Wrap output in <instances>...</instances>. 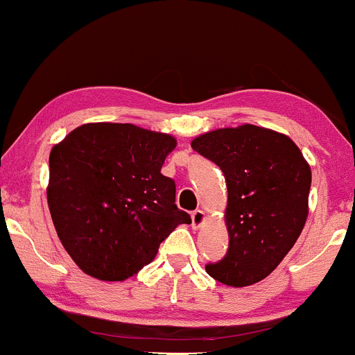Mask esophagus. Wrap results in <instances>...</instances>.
<instances>
[{
	"instance_id": "1",
	"label": "esophagus",
	"mask_w": 355,
	"mask_h": 355,
	"mask_svg": "<svg viewBox=\"0 0 355 355\" xmlns=\"http://www.w3.org/2000/svg\"><path fill=\"white\" fill-rule=\"evenodd\" d=\"M205 220H207L205 211L195 210L193 214H191V227H193V229H200L203 223H205Z\"/></svg>"
}]
</instances>
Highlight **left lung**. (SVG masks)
<instances>
[{
	"mask_svg": "<svg viewBox=\"0 0 355 355\" xmlns=\"http://www.w3.org/2000/svg\"><path fill=\"white\" fill-rule=\"evenodd\" d=\"M191 148L220 166L229 191L223 215L229 252L207 272L230 287L260 282L304 229L311 166L287 135L250 123L203 133Z\"/></svg>",
	"mask_w": 355,
	"mask_h": 355,
	"instance_id": "left-lung-1",
	"label": "left lung"
}]
</instances>
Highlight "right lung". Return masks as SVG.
I'll use <instances>...</instances> for the list:
<instances>
[{"label": "right lung", "mask_w": 355, "mask_h": 355, "mask_svg": "<svg viewBox=\"0 0 355 355\" xmlns=\"http://www.w3.org/2000/svg\"><path fill=\"white\" fill-rule=\"evenodd\" d=\"M175 137L132 123H85L50 153L46 198L56 234L87 275L121 282L157 255L187 211L162 165Z\"/></svg>", "instance_id": "right-lung-1"}]
</instances>
